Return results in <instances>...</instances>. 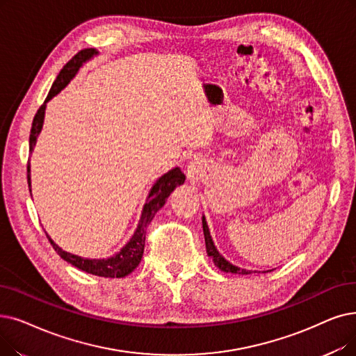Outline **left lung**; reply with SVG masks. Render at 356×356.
<instances>
[{
    "instance_id": "8db88e82",
    "label": "left lung",
    "mask_w": 356,
    "mask_h": 356,
    "mask_svg": "<svg viewBox=\"0 0 356 356\" xmlns=\"http://www.w3.org/2000/svg\"><path fill=\"white\" fill-rule=\"evenodd\" d=\"M202 228H204V236H205V244H207V253L208 256L213 260L215 266L221 269L222 272H229V273H238V275H249L252 273V270H245V269H240L238 266H234L233 264H229V261L227 259H224L220 252L216 250V247L212 241V237H211V233H209V228H208V224H207V220H205V215L202 216Z\"/></svg>"
}]
</instances>
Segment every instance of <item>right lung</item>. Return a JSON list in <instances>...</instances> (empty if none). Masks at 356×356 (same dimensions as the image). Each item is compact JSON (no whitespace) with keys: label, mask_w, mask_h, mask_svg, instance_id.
<instances>
[{"label":"right lung","mask_w":356,"mask_h":356,"mask_svg":"<svg viewBox=\"0 0 356 356\" xmlns=\"http://www.w3.org/2000/svg\"><path fill=\"white\" fill-rule=\"evenodd\" d=\"M97 55L96 49H84L81 52L76 54L70 63L60 70V72L58 74L56 80L54 81L51 91L48 97H46L44 103L39 107L38 113L35 115L33 123H32V131H30V138H29V145H30V152L33 151L38 136L42 131L43 127V119H44V111H46V103H48L52 97H55L58 92L65 88L68 86V83L74 79L79 72V70L83 67V64H86L87 60H90L92 56ZM184 176L181 173V170L179 167H175L167 172L165 175H163L156 183L152 184V188L148 193L147 202L143 208L141 212V218L140 222H138V227L135 229L134 236L131 237V240L122 247L120 252H118L116 254L107 257V259H86L81 256H76L72 253H68L65 250L60 249V247L54 243V240L48 236L51 244L54 245L55 252L63 257L64 260H67L68 264H71L72 266L79 268L87 273H92L97 276H103V277H123L129 275L131 272L135 270V268L140 265V261L143 259V253H144V245H145V234H147V225L152 221L154 215L159 212V209H161L165 204L167 197L170 196L177 186L184 183ZM27 183L30 192H32V179H30V163L27 164Z\"/></svg>","instance_id":"add662e5"}]
</instances>
